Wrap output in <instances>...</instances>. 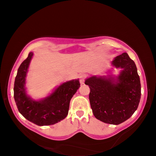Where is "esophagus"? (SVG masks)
I'll return each instance as SVG.
<instances>
[{"label": "esophagus", "instance_id": "34e87169", "mask_svg": "<svg viewBox=\"0 0 156 156\" xmlns=\"http://www.w3.org/2000/svg\"><path fill=\"white\" fill-rule=\"evenodd\" d=\"M84 79H85V76L84 75H80V77H79V80H80V83L81 84H84Z\"/></svg>", "mask_w": 156, "mask_h": 156}]
</instances>
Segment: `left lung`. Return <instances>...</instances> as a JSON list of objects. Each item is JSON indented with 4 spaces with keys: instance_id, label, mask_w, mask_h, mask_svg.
I'll return each mask as SVG.
<instances>
[{
    "instance_id": "1",
    "label": "left lung",
    "mask_w": 156,
    "mask_h": 156,
    "mask_svg": "<svg viewBox=\"0 0 156 156\" xmlns=\"http://www.w3.org/2000/svg\"><path fill=\"white\" fill-rule=\"evenodd\" d=\"M112 65L121 69L117 76H92L84 84L90 88L89 98L95 117L117 125L128 120L138 109L141 84L135 62L126 53L116 56Z\"/></svg>"
}]
</instances>
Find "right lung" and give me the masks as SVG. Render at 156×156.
Listing matches in <instances>:
<instances>
[{
  "mask_svg": "<svg viewBox=\"0 0 156 156\" xmlns=\"http://www.w3.org/2000/svg\"><path fill=\"white\" fill-rule=\"evenodd\" d=\"M32 51L30 52L18 68L14 87V97L19 112L26 119L38 126L54 125L67 117L70 100L80 87L78 79L60 84L49 96L41 100H34L26 91V77Z\"/></svg>",
  "mask_w": 156,
  "mask_h": 156,
  "instance_id": "add662e5",
  "label": "right lung"
}]
</instances>
